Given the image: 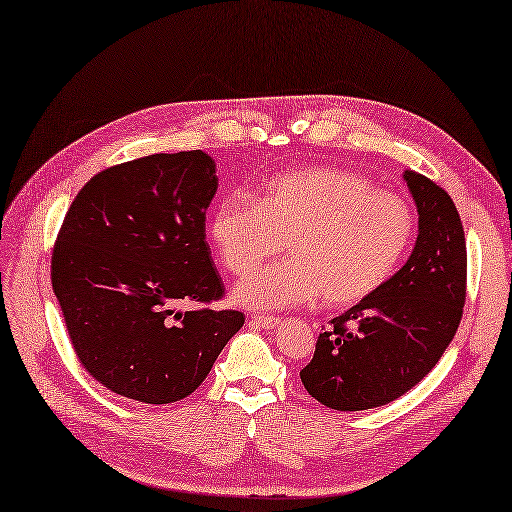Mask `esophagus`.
<instances>
[{
	"instance_id": "esophagus-1",
	"label": "esophagus",
	"mask_w": 512,
	"mask_h": 512,
	"mask_svg": "<svg viewBox=\"0 0 512 512\" xmlns=\"http://www.w3.org/2000/svg\"><path fill=\"white\" fill-rule=\"evenodd\" d=\"M252 322L256 324V327H262V329H275L277 324H280L282 320L275 318V316H262V314H256L252 316Z\"/></svg>"
}]
</instances>
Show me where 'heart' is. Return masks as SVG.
<instances>
[{
	"instance_id": "1",
	"label": "heart",
	"mask_w": 512,
	"mask_h": 512,
	"mask_svg": "<svg viewBox=\"0 0 512 512\" xmlns=\"http://www.w3.org/2000/svg\"><path fill=\"white\" fill-rule=\"evenodd\" d=\"M414 230L404 198L335 166L286 170L262 185L258 203L235 196L211 213L215 250L237 275L286 241V260L235 288V301L258 312L301 307L318 294L329 307L363 301L395 275Z\"/></svg>"
}]
</instances>
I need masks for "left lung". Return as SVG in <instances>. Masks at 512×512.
Returning <instances> with one entry per match:
<instances>
[{"mask_svg": "<svg viewBox=\"0 0 512 512\" xmlns=\"http://www.w3.org/2000/svg\"><path fill=\"white\" fill-rule=\"evenodd\" d=\"M418 211V237L406 265L380 290L331 320L314 359L301 369L322 406L356 412L408 393L453 342L466 303V232L440 185L404 170Z\"/></svg>", "mask_w": 512, "mask_h": 512, "instance_id": "obj_1", "label": "left lung"}]
</instances>
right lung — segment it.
<instances>
[{
    "label": "right lung",
    "mask_w": 512,
    "mask_h": 512,
    "mask_svg": "<svg viewBox=\"0 0 512 512\" xmlns=\"http://www.w3.org/2000/svg\"><path fill=\"white\" fill-rule=\"evenodd\" d=\"M215 192L205 151L156 153L102 170L66 213L51 260L55 297L83 367L121 397H188L243 327L235 309H175L224 294L205 241Z\"/></svg>",
    "instance_id": "obj_1"
}]
</instances>
